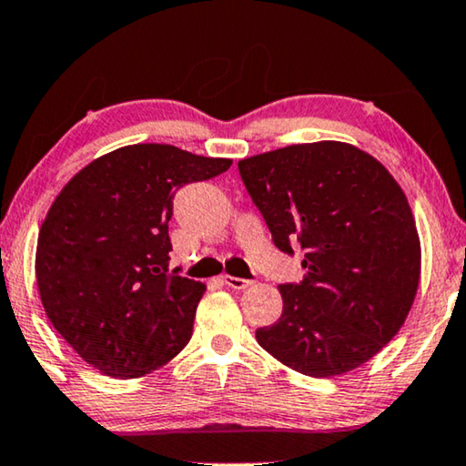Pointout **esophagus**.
Segmentation results:
<instances>
[{
	"mask_svg": "<svg viewBox=\"0 0 466 466\" xmlns=\"http://www.w3.org/2000/svg\"><path fill=\"white\" fill-rule=\"evenodd\" d=\"M223 281L231 289H248L249 285H252V281H248V279H239V277H231V275H223Z\"/></svg>",
	"mask_w": 466,
	"mask_h": 466,
	"instance_id": "obj_1",
	"label": "esophagus"
}]
</instances>
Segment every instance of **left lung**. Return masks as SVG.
I'll list each match as a JSON object with an SVG mask.
<instances>
[{
    "mask_svg": "<svg viewBox=\"0 0 466 466\" xmlns=\"http://www.w3.org/2000/svg\"><path fill=\"white\" fill-rule=\"evenodd\" d=\"M275 246L304 249L306 277L279 285L283 312L256 329L279 362L308 377L350 373L381 352L410 312L420 241L404 191L350 143H298L239 160Z\"/></svg>",
    "mask_w": 466,
    "mask_h": 466,
    "instance_id": "8db88e82",
    "label": "left lung"
}]
</instances>
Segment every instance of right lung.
<instances>
[{
	"instance_id": "obj_1",
	"label": "right lung",
	"mask_w": 466,
	"mask_h": 466,
	"mask_svg": "<svg viewBox=\"0 0 466 466\" xmlns=\"http://www.w3.org/2000/svg\"><path fill=\"white\" fill-rule=\"evenodd\" d=\"M231 164L135 143L87 164L54 199L35 256L41 304L99 373L143 377L189 343L206 285L168 270L173 198Z\"/></svg>"
}]
</instances>
